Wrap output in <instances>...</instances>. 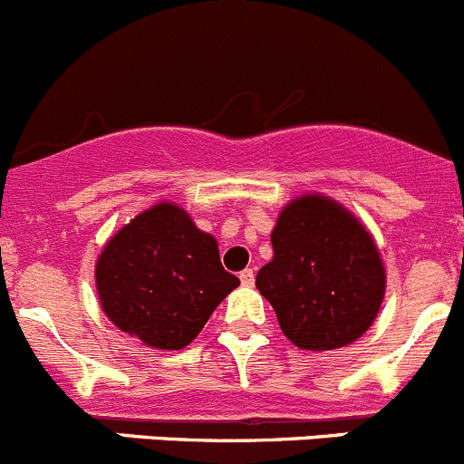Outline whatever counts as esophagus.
Instances as JSON below:
<instances>
[{
    "label": "esophagus",
    "instance_id": "esophagus-1",
    "mask_svg": "<svg viewBox=\"0 0 464 464\" xmlns=\"http://www.w3.org/2000/svg\"><path fill=\"white\" fill-rule=\"evenodd\" d=\"M239 280H241V285H244V286H253L255 285V271H253V268H246V271H241Z\"/></svg>",
    "mask_w": 464,
    "mask_h": 464
}]
</instances>
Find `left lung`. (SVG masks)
I'll return each mask as SVG.
<instances>
[{
	"label": "left lung",
	"mask_w": 464,
	"mask_h": 464,
	"mask_svg": "<svg viewBox=\"0 0 464 464\" xmlns=\"http://www.w3.org/2000/svg\"><path fill=\"white\" fill-rule=\"evenodd\" d=\"M259 294L282 333L305 351H333L367 333L381 310L385 268L364 225L324 196L295 198L277 216Z\"/></svg>",
	"instance_id": "obj_1"
}]
</instances>
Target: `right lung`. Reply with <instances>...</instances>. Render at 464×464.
Instances as JSON below:
<instances>
[{
  "instance_id": "1",
  "label": "right lung",
  "mask_w": 464,
  "mask_h": 464,
  "mask_svg": "<svg viewBox=\"0 0 464 464\" xmlns=\"http://www.w3.org/2000/svg\"><path fill=\"white\" fill-rule=\"evenodd\" d=\"M95 282L113 325L163 351L188 346L239 286L220 264L214 237L170 202L139 214L104 246Z\"/></svg>"
}]
</instances>
